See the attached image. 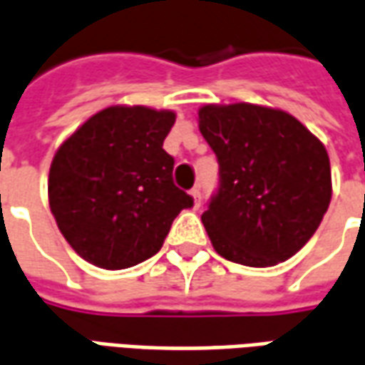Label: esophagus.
<instances>
[{
	"label": "esophagus",
	"instance_id": "obj_1",
	"mask_svg": "<svg viewBox=\"0 0 365 365\" xmlns=\"http://www.w3.org/2000/svg\"><path fill=\"white\" fill-rule=\"evenodd\" d=\"M191 197H193V203H195V205H201V187H199V185H195V187L191 190Z\"/></svg>",
	"mask_w": 365,
	"mask_h": 365
}]
</instances>
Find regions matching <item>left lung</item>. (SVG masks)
Here are the masks:
<instances>
[{
  "label": "left lung",
  "instance_id": "8db88e82",
  "mask_svg": "<svg viewBox=\"0 0 365 365\" xmlns=\"http://www.w3.org/2000/svg\"><path fill=\"white\" fill-rule=\"evenodd\" d=\"M199 130L219 160V191L201 221L222 258L268 268L299 252L332 197L324 144L264 105H203Z\"/></svg>",
  "mask_w": 365,
  "mask_h": 365
}]
</instances>
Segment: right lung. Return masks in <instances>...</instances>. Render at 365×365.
Segmentation results:
<instances>
[{
    "label": "right lung",
    "instance_id": "obj_1",
    "mask_svg": "<svg viewBox=\"0 0 365 365\" xmlns=\"http://www.w3.org/2000/svg\"><path fill=\"white\" fill-rule=\"evenodd\" d=\"M175 113L113 105L76 128L54 154L48 203L68 245L97 268L125 269L158 252L182 209L174 158L162 144Z\"/></svg>",
    "mask_w": 365,
    "mask_h": 365
}]
</instances>
